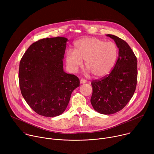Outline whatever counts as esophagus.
<instances>
[{
    "mask_svg": "<svg viewBox=\"0 0 154 154\" xmlns=\"http://www.w3.org/2000/svg\"><path fill=\"white\" fill-rule=\"evenodd\" d=\"M80 82V83H86V82H87L86 80H85V79H81Z\"/></svg>",
    "mask_w": 154,
    "mask_h": 154,
    "instance_id": "34e87169",
    "label": "esophagus"
}]
</instances>
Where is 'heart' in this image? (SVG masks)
Masks as SVG:
<instances>
[{
  "instance_id": "b5f03b06",
  "label": "heart",
  "mask_w": 154,
  "mask_h": 154,
  "mask_svg": "<svg viewBox=\"0 0 154 154\" xmlns=\"http://www.w3.org/2000/svg\"><path fill=\"white\" fill-rule=\"evenodd\" d=\"M118 48L113 42L96 38H83L76 41L74 51L66 53V62L72 72H76L85 61V68L98 77H103L114 68L118 57Z\"/></svg>"
}]
</instances>
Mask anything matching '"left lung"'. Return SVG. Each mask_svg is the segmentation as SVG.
I'll return each instance as SVG.
<instances>
[{
  "label": "left lung",
  "instance_id": "1",
  "mask_svg": "<svg viewBox=\"0 0 154 154\" xmlns=\"http://www.w3.org/2000/svg\"><path fill=\"white\" fill-rule=\"evenodd\" d=\"M106 36L115 41L119 55L110 73L91 82V103L97 112L111 115L121 110L134 94L137 84V58L124 40L113 35Z\"/></svg>",
  "mask_w": 154,
  "mask_h": 154
}]
</instances>
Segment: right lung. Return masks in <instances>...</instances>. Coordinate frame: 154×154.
<instances>
[{"label": "right lung", "instance_id": "add662e5", "mask_svg": "<svg viewBox=\"0 0 154 154\" xmlns=\"http://www.w3.org/2000/svg\"><path fill=\"white\" fill-rule=\"evenodd\" d=\"M67 38H48L33 42L22 57L19 69L21 94L34 112L46 117L62 114L79 79L63 71Z\"/></svg>", "mask_w": 154, "mask_h": 154}]
</instances>
